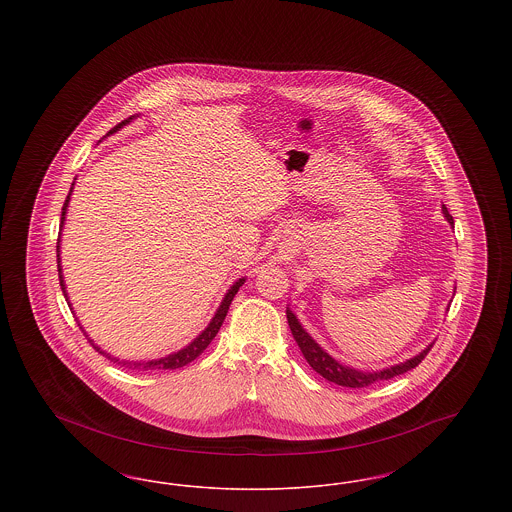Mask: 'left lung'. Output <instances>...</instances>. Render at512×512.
Masks as SVG:
<instances>
[{
	"mask_svg": "<svg viewBox=\"0 0 512 512\" xmlns=\"http://www.w3.org/2000/svg\"><path fill=\"white\" fill-rule=\"evenodd\" d=\"M441 211H443L445 219L449 220V224L453 226V217L449 215L445 205L441 207ZM286 315H288V324L292 330L293 340L297 341L307 363L313 366V370H317L322 378H326L328 382H334L338 386H343V388H368L380 380H390L399 374H405L407 370H413L414 366L420 365L424 361V357L428 355V351L434 347V343L428 345L420 355H416L411 361H405L401 365L391 366V368L380 370V372H361V370L340 365L336 359H332L324 349L318 347L317 341L301 328V324L297 322L292 311H286Z\"/></svg>",
	"mask_w": 512,
	"mask_h": 512,
	"instance_id": "1",
	"label": "left lung"
}]
</instances>
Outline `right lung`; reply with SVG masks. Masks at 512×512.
<instances>
[{
    "label": "right lung",
    "mask_w": 512,
    "mask_h": 512,
    "mask_svg": "<svg viewBox=\"0 0 512 512\" xmlns=\"http://www.w3.org/2000/svg\"><path fill=\"white\" fill-rule=\"evenodd\" d=\"M126 122H130V119H126V121L119 122L115 128H111L109 130V134H113V132H117L121 126H124ZM71 192H73V188H71ZM71 192L67 195V199H65V203H63V209H61V228H63V220H65V213H67V207H69V199H71ZM61 261H59V238H57V270H59V284H61V290H63V295H65V299H67V290H65V282H63V274H61V265H59ZM245 278H240L228 293L224 295V299H222V303H220L219 311H217V315L213 317L211 320V324L195 338L188 347H184V349H180L178 353H172L169 357H165V359H159V361H147V363H134V361H119V359H115V357H111V355H107V353H103L101 349H99L98 345H94V341L88 338L90 341V345L101 353V355H105L109 361H113V363H117V365L126 366V368H132V370H174V368H180V366H186L188 363H192L194 359H197L205 349H207V345L211 343V341L215 340V336L219 334L220 326H222V322H224V317H226V313H228V309H230V303H232V299H234V295L238 293L240 290V286L244 284ZM84 332V330H82ZM86 334V332H84Z\"/></svg>",
    "instance_id": "1"
}]
</instances>
